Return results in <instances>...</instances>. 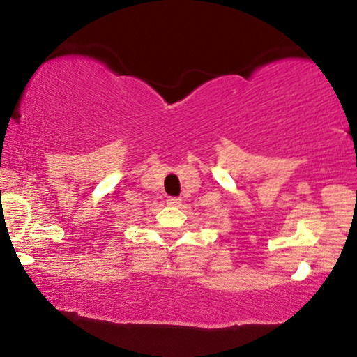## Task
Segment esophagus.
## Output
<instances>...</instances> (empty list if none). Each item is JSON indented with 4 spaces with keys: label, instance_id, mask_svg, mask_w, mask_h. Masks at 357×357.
Here are the masks:
<instances>
[{
    "label": "esophagus",
    "instance_id": "obj_1",
    "mask_svg": "<svg viewBox=\"0 0 357 357\" xmlns=\"http://www.w3.org/2000/svg\"><path fill=\"white\" fill-rule=\"evenodd\" d=\"M167 203L170 204V206H179V204H181V198H178V197H168Z\"/></svg>",
    "mask_w": 357,
    "mask_h": 357
}]
</instances>
